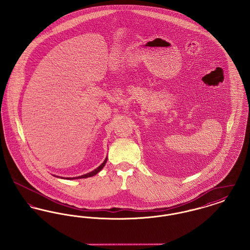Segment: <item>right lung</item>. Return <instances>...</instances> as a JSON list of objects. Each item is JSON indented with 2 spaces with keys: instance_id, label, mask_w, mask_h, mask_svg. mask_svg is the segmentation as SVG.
Masks as SVG:
<instances>
[{
  "instance_id": "right-lung-1",
  "label": "right lung",
  "mask_w": 250,
  "mask_h": 250,
  "mask_svg": "<svg viewBox=\"0 0 250 250\" xmlns=\"http://www.w3.org/2000/svg\"><path fill=\"white\" fill-rule=\"evenodd\" d=\"M107 157L105 158V160H104V162L100 165L99 167H97L95 169H94L93 171H91V172H89V173H86V174H83V175H82V176H77V177H65V178H63V177H59V176H56V177H58V178L61 179H65V180H75V179H83V178H88V177H92V176H95V174H97L103 167L104 166L106 165V163H107ZM53 176H55V175H53Z\"/></svg>"
}]
</instances>
